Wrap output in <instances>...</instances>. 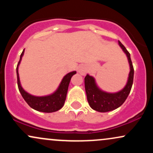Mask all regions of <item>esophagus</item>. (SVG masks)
Wrapping results in <instances>:
<instances>
[{"instance_id": "obj_1", "label": "esophagus", "mask_w": 153, "mask_h": 153, "mask_svg": "<svg viewBox=\"0 0 153 153\" xmlns=\"http://www.w3.org/2000/svg\"><path fill=\"white\" fill-rule=\"evenodd\" d=\"M78 73H80V74L84 75L85 73V68L82 65L79 66L78 68Z\"/></svg>"}]
</instances>
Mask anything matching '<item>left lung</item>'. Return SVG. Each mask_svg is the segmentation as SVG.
Here are the masks:
<instances>
[{
	"mask_svg": "<svg viewBox=\"0 0 153 153\" xmlns=\"http://www.w3.org/2000/svg\"><path fill=\"white\" fill-rule=\"evenodd\" d=\"M119 45L127 54L130 72L127 85L122 89L114 94H110L100 90L96 85L95 79L92 76L87 75L85 77V89L86 92L87 99L89 105L94 110L99 112H107L119 108L124 103L130 93L134 78V68L130 58V54L125 48V47L119 41Z\"/></svg>",
	"mask_w": 153,
	"mask_h": 153,
	"instance_id": "1",
	"label": "left lung"
}]
</instances>
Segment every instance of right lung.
I'll use <instances>...</instances> for the list:
<instances>
[{"label": "right lung", "instance_id": "obj_1", "mask_svg": "<svg viewBox=\"0 0 153 153\" xmlns=\"http://www.w3.org/2000/svg\"><path fill=\"white\" fill-rule=\"evenodd\" d=\"M24 50H23L22 53L21 54L20 59L17 65L16 68V74H17V83H18L19 90L22 94V97L25 100V101L28 103L31 108H34V110L38 111L45 112V113H51V112L57 111L60 109L64 106L65 101L66 99L67 93H68V86H69L70 81L73 75L76 73V71H73L71 73H68L59 84L57 90L54 94L49 95L46 96H34L32 95L28 94L23 89L20 83L19 76V65L22 60V56L24 55Z\"/></svg>", "mask_w": 153, "mask_h": 153}]
</instances>
